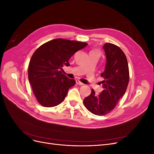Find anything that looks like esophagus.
<instances>
[{"instance_id": "esophagus-1", "label": "esophagus", "mask_w": 154, "mask_h": 154, "mask_svg": "<svg viewBox=\"0 0 154 154\" xmlns=\"http://www.w3.org/2000/svg\"><path fill=\"white\" fill-rule=\"evenodd\" d=\"M76 83H77V84H78V85H84V84H83V83H82L80 81H79V80H76Z\"/></svg>"}]
</instances>
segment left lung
<instances>
[{
  "mask_svg": "<svg viewBox=\"0 0 154 154\" xmlns=\"http://www.w3.org/2000/svg\"><path fill=\"white\" fill-rule=\"evenodd\" d=\"M106 63L101 74L103 91L96 95L94 89L83 100V104L91 113L97 116L109 114L117 105L127 90L129 82V69L127 57L118 46L111 43L103 45Z\"/></svg>",
  "mask_w": 154,
  "mask_h": 154,
  "instance_id": "left-lung-1",
  "label": "left lung"
}]
</instances>
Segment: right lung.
<instances>
[{
	"mask_svg": "<svg viewBox=\"0 0 154 154\" xmlns=\"http://www.w3.org/2000/svg\"><path fill=\"white\" fill-rule=\"evenodd\" d=\"M86 42L62 38L48 42L37 49L28 66V78L38 103L45 107L60 104L69 88L76 81L62 73L64 66H69V60Z\"/></svg>",
	"mask_w": 154,
	"mask_h": 154,
	"instance_id": "1",
	"label": "right lung"
}]
</instances>
